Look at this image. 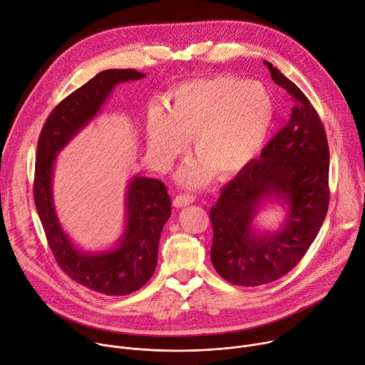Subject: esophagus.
Returning <instances> with one entry per match:
<instances>
[{"label":"esophagus","instance_id":"1","mask_svg":"<svg viewBox=\"0 0 365 365\" xmlns=\"http://www.w3.org/2000/svg\"><path fill=\"white\" fill-rule=\"evenodd\" d=\"M193 200H195V197H193L192 195H178V196L173 199V205H175L176 207H183V206H186V205L193 203Z\"/></svg>","mask_w":365,"mask_h":365}]
</instances>
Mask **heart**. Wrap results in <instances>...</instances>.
<instances>
[{
	"label": "heart",
	"mask_w": 365,
	"mask_h": 365,
	"mask_svg": "<svg viewBox=\"0 0 365 365\" xmlns=\"http://www.w3.org/2000/svg\"><path fill=\"white\" fill-rule=\"evenodd\" d=\"M274 101L259 82L222 75L187 82L172 93L168 113L148 111L145 131L151 158L169 169L192 140L197 160L179 173L195 187L212 175L225 180L240 173L262 151L274 120Z\"/></svg>",
	"instance_id": "obj_1"
}]
</instances>
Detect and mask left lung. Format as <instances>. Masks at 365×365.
<instances>
[{
	"label": "left lung",
	"instance_id": "left-lung-1",
	"mask_svg": "<svg viewBox=\"0 0 365 365\" xmlns=\"http://www.w3.org/2000/svg\"><path fill=\"white\" fill-rule=\"evenodd\" d=\"M272 79L293 101L289 123L247 165L211 207L212 266L232 284L254 287L279 280L315 241L329 205V147L322 121L307 96L264 61ZM288 205L280 232L259 235L252 221L263 201Z\"/></svg>",
	"mask_w": 365,
	"mask_h": 365
}]
</instances>
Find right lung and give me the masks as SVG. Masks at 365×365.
Returning a JSON list of instances; mask_svg holds the SVG:
<instances>
[{
	"mask_svg": "<svg viewBox=\"0 0 365 365\" xmlns=\"http://www.w3.org/2000/svg\"><path fill=\"white\" fill-rule=\"evenodd\" d=\"M144 76L135 69L99 72L58 103L37 141L33 193L48 247L72 280L107 296L130 294L153 276L160 234L172 211L168 189L158 179L135 176L127 190V225L118 245L106 252H83L71 242L58 221L51 195L53 163L56 154L98 114L117 83Z\"/></svg>",
	"mask_w": 365,
	"mask_h": 365,
	"instance_id": "add662e5",
	"label": "right lung"
}]
</instances>
